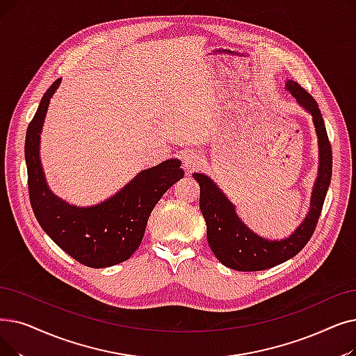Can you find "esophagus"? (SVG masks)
Returning <instances> with one entry per match:
<instances>
[{"mask_svg": "<svg viewBox=\"0 0 356 356\" xmlns=\"http://www.w3.org/2000/svg\"><path fill=\"white\" fill-rule=\"evenodd\" d=\"M200 161H202V157H200V152L196 149H189L184 152L183 156V165L186 167L188 170H193L196 167H199Z\"/></svg>", "mask_w": 356, "mask_h": 356, "instance_id": "34e87169", "label": "esophagus"}]
</instances>
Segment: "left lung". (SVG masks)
<instances>
[{
  "label": "left lung",
  "instance_id": "1",
  "mask_svg": "<svg viewBox=\"0 0 356 356\" xmlns=\"http://www.w3.org/2000/svg\"><path fill=\"white\" fill-rule=\"evenodd\" d=\"M286 90L313 116L318 136L320 167L312 196V207L304 222L291 237L270 241L256 236L236 213L233 204L205 175L195 173L200 195L199 207L207 222V238L212 253L222 265L241 272H256L273 268L296 256L310 241L317 227L324 199L332 180V147L317 102L298 83L289 80Z\"/></svg>",
  "mask_w": 356,
  "mask_h": 356
}]
</instances>
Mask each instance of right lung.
I'll list each match as a JSON object with an SVG mask.
<instances>
[{"mask_svg":"<svg viewBox=\"0 0 356 356\" xmlns=\"http://www.w3.org/2000/svg\"><path fill=\"white\" fill-rule=\"evenodd\" d=\"M59 83L60 79L46 90L26 132L30 204L44 233L67 254L88 268L113 266L128 260L140 247L152 208L183 177V168L177 159H172L143 170L115 196L90 208L71 207L56 197L43 177L39 140L49 100Z\"/></svg>","mask_w":356,"mask_h":356,"instance_id":"right-lung-1","label":"right lung"}]
</instances>
